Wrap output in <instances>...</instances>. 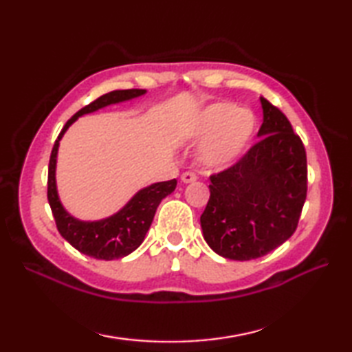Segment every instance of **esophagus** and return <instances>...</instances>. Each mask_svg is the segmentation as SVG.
I'll return each mask as SVG.
<instances>
[{
	"mask_svg": "<svg viewBox=\"0 0 352 352\" xmlns=\"http://www.w3.org/2000/svg\"><path fill=\"white\" fill-rule=\"evenodd\" d=\"M197 174L195 172H192V170H186V172H183V175H182V182L183 183H193L197 180Z\"/></svg>",
	"mask_w": 352,
	"mask_h": 352,
	"instance_id": "obj_1",
	"label": "esophagus"
}]
</instances>
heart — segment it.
<instances>
[{"instance_id":"obj_1","label":"heart","mask_w":352,"mask_h":352,"mask_svg":"<svg viewBox=\"0 0 352 352\" xmlns=\"http://www.w3.org/2000/svg\"><path fill=\"white\" fill-rule=\"evenodd\" d=\"M257 119L251 110L239 109L230 101L208 106L193 125V136L208 139L199 153V162L208 169L226 168L236 162L256 133Z\"/></svg>"}]
</instances>
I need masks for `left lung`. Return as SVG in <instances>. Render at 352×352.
<instances>
[{
	"instance_id": "8db88e82",
	"label": "left lung",
	"mask_w": 352,
	"mask_h": 352,
	"mask_svg": "<svg viewBox=\"0 0 352 352\" xmlns=\"http://www.w3.org/2000/svg\"><path fill=\"white\" fill-rule=\"evenodd\" d=\"M260 138L228 168L210 175L201 214L208 246L230 260L266 256L295 233L307 197V155L283 111L260 98Z\"/></svg>"
}]
</instances>
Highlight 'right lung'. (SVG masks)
Listing matches in <instances>:
<instances>
[{
  "label": "right lung",
  "instance_id": "1",
  "mask_svg": "<svg viewBox=\"0 0 352 352\" xmlns=\"http://www.w3.org/2000/svg\"><path fill=\"white\" fill-rule=\"evenodd\" d=\"M145 89H125V91H111L101 95L91 104H87L78 110L68 122L65 124L60 134H58L54 146H52L50 164H48V203L52 216L56 219L58 233L66 239L74 248L86 254L89 257L98 260H115L129 256L140 243L144 242L146 231L151 226L157 207L164 197H168L177 188V180L162 182L148 186L139 190L130 203L116 214L107 219L96 222L78 221L65 210L57 197L56 189V157L58 142H60L68 126L81 115L106 107L109 104L121 102L136 96L144 95Z\"/></svg>",
  "mask_w": 352,
  "mask_h": 352
}]
</instances>
